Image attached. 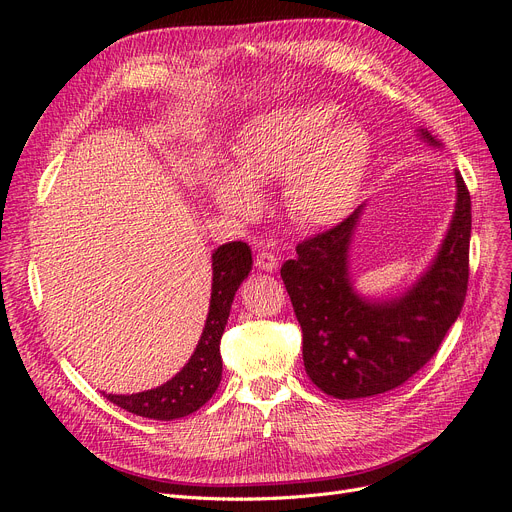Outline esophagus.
<instances>
[{
    "mask_svg": "<svg viewBox=\"0 0 512 512\" xmlns=\"http://www.w3.org/2000/svg\"><path fill=\"white\" fill-rule=\"evenodd\" d=\"M255 263H257L259 270H265V272H274V270H278V265H280L278 255H274L272 251H259Z\"/></svg>",
    "mask_w": 512,
    "mask_h": 512,
    "instance_id": "obj_1",
    "label": "esophagus"
}]
</instances>
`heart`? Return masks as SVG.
<instances>
[{
  "label": "heart",
  "mask_w": 512,
  "mask_h": 512,
  "mask_svg": "<svg viewBox=\"0 0 512 512\" xmlns=\"http://www.w3.org/2000/svg\"><path fill=\"white\" fill-rule=\"evenodd\" d=\"M330 105L284 107L249 122L234 147L238 178L218 186V203L249 215L254 191L282 176L290 213L303 224L326 226L351 209L369 161V139L355 122H336Z\"/></svg>",
  "instance_id": "heart-1"
}]
</instances>
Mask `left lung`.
Here are the masks:
<instances>
[{"mask_svg":"<svg viewBox=\"0 0 512 512\" xmlns=\"http://www.w3.org/2000/svg\"><path fill=\"white\" fill-rule=\"evenodd\" d=\"M423 139L438 145L421 128ZM456 209L432 267L405 297L373 303L348 278V242L361 207L305 238L280 276L303 330L311 382L336 398H367L405 384L432 359L461 315L469 284L471 195L456 172Z\"/></svg>","mask_w":512,"mask_h":512,"instance_id":"1","label":"left lung"}]
</instances>
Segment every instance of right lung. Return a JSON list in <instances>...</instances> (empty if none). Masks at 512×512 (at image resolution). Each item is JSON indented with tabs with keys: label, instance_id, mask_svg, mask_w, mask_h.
I'll return each mask as SVG.
<instances>
[{
	"label": "right lung",
	"instance_id": "1",
	"mask_svg": "<svg viewBox=\"0 0 512 512\" xmlns=\"http://www.w3.org/2000/svg\"><path fill=\"white\" fill-rule=\"evenodd\" d=\"M213 284L211 301L201 340L193 357L164 386L139 394H105L120 409L157 421H172L195 413L218 390L222 380L220 340L230 317L234 294L253 267V253L247 242L234 240L211 255Z\"/></svg>",
	"mask_w": 512,
	"mask_h": 512
}]
</instances>
